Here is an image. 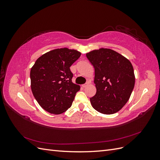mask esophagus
Here are the masks:
<instances>
[{
	"instance_id": "1",
	"label": "esophagus",
	"mask_w": 160,
	"mask_h": 160,
	"mask_svg": "<svg viewBox=\"0 0 160 160\" xmlns=\"http://www.w3.org/2000/svg\"><path fill=\"white\" fill-rule=\"evenodd\" d=\"M88 85H89V83H88V82H87V83H85V84L82 85V87H83V88H87V87L88 86Z\"/></svg>"
}]
</instances>
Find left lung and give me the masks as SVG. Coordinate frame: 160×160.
Wrapping results in <instances>:
<instances>
[{"instance_id":"obj_1","label":"left lung","mask_w":160,"mask_h":160,"mask_svg":"<svg viewBox=\"0 0 160 160\" xmlns=\"http://www.w3.org/2000/svg\"><path fill=\"white\" fill-rule=\"evenodd\" d=\"M95 69V95L90 98L93 108L103 114L118 112L128 102L135 85L131 62L109 49L92 51L86 54Z\"/></svg>"}]
</instances>
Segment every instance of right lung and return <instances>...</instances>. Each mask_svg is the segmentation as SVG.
I'll use <instances>...</instances> for the list:
<instances>
[{
	"label": "right lung",
	"instance_id": "add662e5",
	"mask_svg": "<svg viewBox=\"0 0 160 160\" xmlns=\"http://www.w3.org/2000/svg\"><path fill=\"white\" fill-rule=\"evenodd\" d=\"M80 56L74 49H57L40 57L31 68L32 94L49 113L61 114L71 108L80 86L72 82L70 67Z\"/></svg>",
	"mask_w": 160,
	"mask_h": 160
}]
</instances>
